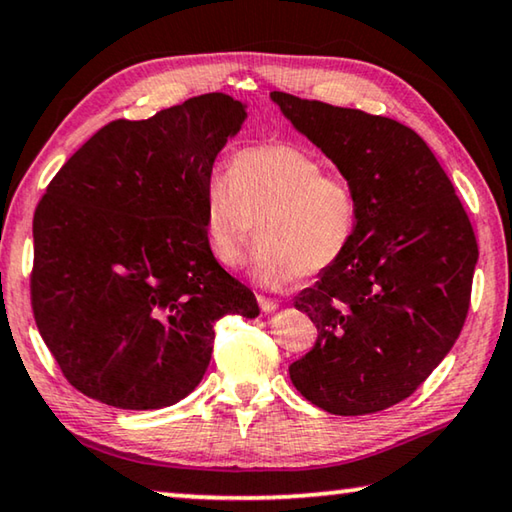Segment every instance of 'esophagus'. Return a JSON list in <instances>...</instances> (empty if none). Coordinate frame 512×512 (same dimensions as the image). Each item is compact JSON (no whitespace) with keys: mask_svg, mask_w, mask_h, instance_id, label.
<instances>
[{"mask_svg":"<svg viewBox=\"0 0 512 512\" xmlns=\"http://www.w3.org/2000/svg\"><path fill=\"white\" fill-rule=\"evenodd\" d=\"M258 306H261V311H265V313H274L279 309L277 302L270 300V297H263V295H258Z\"/></svg>","mask_w":512,"mask_h":512,"instance_id":"34e87169","label":"esophagus"}]
</instances>
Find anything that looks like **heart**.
<instances>
[{
  "label": "heart",
  "mask_w": 512,
  "mask_h": 512,
  "mask_svg": "<svg viewBox=\"0 0 512 512\" xmlns=\"http://www.w3.org/2000/svg\"><path fill=\"white\" fill-rule=\"evenodd\" d=\"M203 233L212 256L238 265L256 231L251 274L283 286L320 274L348 254L359 226V196L345 176L322 171L320 157L293 144L240 148L229 176L210 174L201 190Z\"/></svg>",
  "instance_id": "heart-1"
}]
</instances>
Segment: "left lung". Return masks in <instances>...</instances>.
<instances>
[{
    "label": "left lung",
    "instance_id": "8db88e82",
    "mask_svg": "<svg viewBox=\"0 0 512 512\" xmlns=\"http://www.w3.org/2000/svg\"><path fill=\"white\" fill-rule=\"evenodd\" d=\"M359 196L352 247L295 297L318 327L290 364L306 400L338 416L373 414L426 382L465 325L476 235L451 180L407 125L272 91Z\"/></svg>",
    "mask_w": 512,
    "mask_h": 512
}]
</instances>
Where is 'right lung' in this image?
<instances>
[{"mask_svg": "<svg viewBox=\"0 0 512 512\" xmlns=\"http://www.w3.org/2000/svg\"><path fill=\"white\" fill-rule=\"evenodd\" d=\"M245 105L206 93L100 128L34 212L31 309L66 380L121 410L169 407L210 364L215 322L258 316L215 261L201 190Z\"/></svg>", "mask_w": 512, "mask_h": 512, "instance_id": "obj_1", "label": "right lung"}]
</instances>
